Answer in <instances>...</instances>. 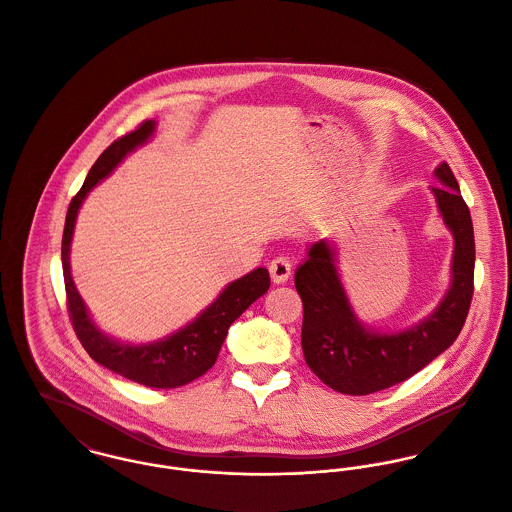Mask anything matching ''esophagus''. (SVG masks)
Returning a JSON list of instances; mask_svg holds the SVG:
<instances>
[{"instance_id": "1", "label": "esophagus", "mask_w": 512, "mask_h": 512, "mask_svg": "<svg viewBox=\"0 0 512 512\" xmlns=\"http://www.w3.org/2000/svg\"><path fill=\"white\" fill-rule=\"evenodd\" d=\"M271 279L275 284H284L290 279V261L286 257H277L269 265Z\"/></svg>"}]
</instances>
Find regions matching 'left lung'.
Returning <instances> with one entry per match:
<instances>
[{
	"label": "left lung",
	"instance_id": "obj_1",
	"mask_svg": "<svg viewBox=\"0 0 512 512\" xmlns=\"http://www.w3.org/2000/svg\"><path fill=\"white\" fill-rule=\"evenodd\" d=\"M430 186L444 226L454 237L450 286L440 304L416 324L381 332L365 326L355 314L338 269V245L320 239L294 275L302 298V351L308 367L330 389L343 395H371L406 381L444 353L459 336L471 296L475 239L467 204L448 163Z\"/></svg>",
	"mask_w": 512,
	"mask_h": 512
}]
</instances>
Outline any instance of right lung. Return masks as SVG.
<instances>
[{
    "label": "right lung",
    "instance_id": "1",
    "mask_svg": "<svg viewBox=\"0 0 512 512\" xmlns=\"http://www.w3.org/2000/svg\"><path fill=\"white\" fill-rule=\"evenodd\" d=\"M157 121L149 119L133 133L114 141L88 172L80 192L72 198L62 233V273L74 332L88 355L117 375L153 389H174L202 377L218 359L229 326L269 290V271L259 267L226 288L192 322L165 338L143 343L117 340L94 322L70 273V245L78 212L86 196L125 161L135 149L155 137Z\"/></svg>",
    "mask_w": 512,
    "mask_h": 512
}]
</instances>
